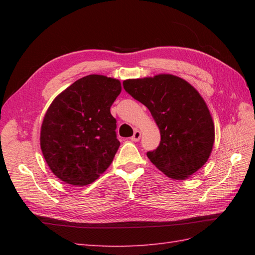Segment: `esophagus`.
Listing matches in <instances>:
<instances>
[{"instance_id":"esophagus-1","label":"esophagus","mask_w":255,"mask_h":255,"mask_svg":"<svg viewBox=\"0 0 255 255\" xmlns=\"http://www.w3.org/2000/svg\"><path fill=\"white\" fill-rule=\"evenodd\" d=\"M140 137H141V132H140L139 130H136L133 132V134H132V137L130 138L132 141H138V140L140 139Z\"/></svg>"}]
</instances>
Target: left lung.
<instances>
[{"mask_svg":"<svg viewBox=\"0 0 255 255\" xmlns=\"http://www.w3.org/2000/svg\"><path fill=\"white\" fill-rule=\"evenodd\" d=\"M124 89L148 108L161 134L150 161L173 180H186L206 162L215 142L208 106L187 81L173 74L125 80Z\"/></svg>","mask_w":255,"mask_h":255,"instance_id":"obj_1","label":"left lung"}]
</instances>
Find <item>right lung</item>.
I'll return each mask as SVG.
<instances>
[{
    "label": "right lung",
    "mask_w": 255,
    "mask_h": 255,
    "mask_svg": "<svg viewBox=\"0 0 255 255\" xmlns=\"http://www.w3.org/2000/svg\"><path fill=\"white\" fill-rule=\"evenodd\" d=\"M121 92L119 80L90 74L62 91L48 107L40 148L62 182L85 186L111 165L121 145L111 106Z\"/></svg>",
    "instance_id": "obj_1"
}]
</instances>
